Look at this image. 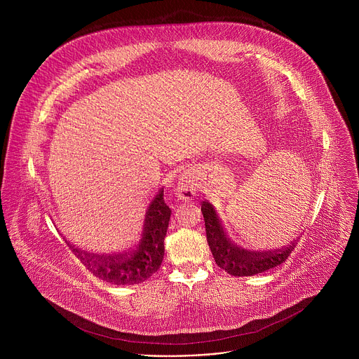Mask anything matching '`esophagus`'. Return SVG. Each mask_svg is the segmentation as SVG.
<instances>
[{
	"label": "esophagus",
	"mask_w": 359,
	"mask_h": 359,
	"mask_svg": "<svg viewBox=\"0 0 359 359\" xmlns=\"http://www.w3.org/2000/svg\"><path fill=\"white\" fill-rule=\"evenodd\" d=\"M191 196H193V189L190 183L187 180H182L177 186V197H180L182 200H190Z\"/></svg>",
	"instance_id": "34e87169"
}]
</instances>
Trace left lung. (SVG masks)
<instances>
[{"instance_id": "8db88e82", "label": "left lung", "mask_w": 359, "mask_h": 359, "mask_svg": "<svg viewBox=\"0 0 359 359\" xmlns=\"http://www.w3.org/2000/svg\"><path fill=\"white\" fill-rule=\"evenodd\" d=\"M201 213L204 217V226H206L208 243L216 264L234 277L255 276L283 264L297 244V241H292L288 247L269 251L247 250L237 245L227 236L213 204L203 201Z\"/></svg>"}]
</instances>
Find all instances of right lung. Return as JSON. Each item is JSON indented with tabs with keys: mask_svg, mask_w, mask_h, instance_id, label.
Wrapping results in <instances>:
<instances>
[{
	"mask_svg": "<svg viewBox=\"0 0 359 359\" xmlns=\"http://www.w3.org/2000/svg\"><path fill=\"white\" fill-rule=\"evenodd\" d=\"M172 210L163 200V189L149 204L139 245L123 254L97 255L74 248L81 263L97 278L115 285H133L155 274L165 255V237Z\"/></svg>",
	"mask_w": 359,
	"mask_h": 359,
	"instance_id": "obj_1",
	"label": "right lung"
}]
</instances>
